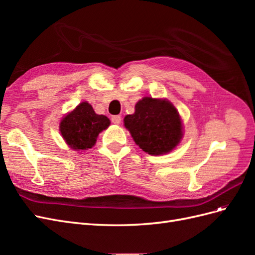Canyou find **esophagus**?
<instances>
[{"label": "esophagus", "mask_w": 255, "mask_h": 255, "mask_svg": "<svg viewBox=\"0 0 255 255\" xmlns=\"http://www.w3.org/2000/svg\"><path fill=\"white\" fill-rule=\"evenodd\" d=\"M112 122L114 123V125H120L121 117H120V116H113V117H112Z\"/></svg>", "instance_id": "esophagus-1"}]
</instances>
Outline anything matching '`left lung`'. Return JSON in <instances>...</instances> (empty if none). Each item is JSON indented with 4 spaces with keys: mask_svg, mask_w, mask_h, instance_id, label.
Returning a JSON list of instances; mask_svg holds the SVG:
<instances>
[{
    "mask_svg": "<svg viewBox=\"0 0 255 255\" xmlns=\"http://www.w3.org/2000/svg\"><path fill=\"white\" fill-rule=\"evenodd\" d=\"M123 121L135 143L150 155L171 152L183 138L180 114L166 99L142 98Z\"/></svg>",
    "mask_w": 255,
    "mask_h": 255,
    "instance_id": "8db88e82",
    "label": "left lung"
}]
</instances>
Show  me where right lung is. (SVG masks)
Returning <instances> with one entry per match:
<instances>
[{"label":"right lung","mask_w":255,"mask_h":255,"mask_svg":"<svg viewBox=\"0 0 255 255\" xmlns=\"http://www.w3.org/2000/svg\"><path fill=\"white\" fill-rule=\"evenodd\" d=\"M110 125L106 116L96 114L88 102H82L61 119L59 130L71 149L83 151L92 148L99 134Z\"/></svg>","instance_id":"right-lung-1"}]
</instances>
